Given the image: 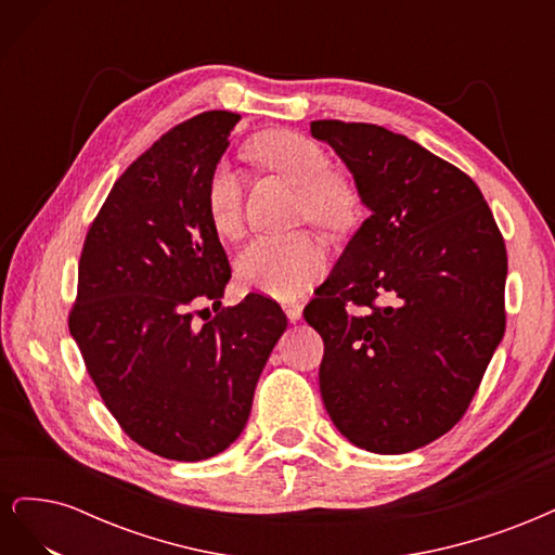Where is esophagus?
I'll return each mask as SVG.
<instances>
[{"label":"esophagus","instance_id":"obj_1","mask_svg":"<svg viewBox=\"0 0 555 555\" xmlns=\"http://www.w3.org/2000/svg\"><path fill=\"white\" fill-rule=\"evenodd\" d=\"M282 308H284V314L289 317V322H298L300 314H304V306H300V304H294V300H292V304H284Z\"/></svg>","mask_w":555,"mask_h":555}]
</instances>
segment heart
<instances>
[{
    "mask_svg": "<svg viewBox=\"0 0 555 555\" xmlns=\"http://www.w3.org/2000/svg\"><path fill=\"white\" fill-rule=\"evenodd\" d=\"M249 153L266 169L300 188L304 212L312 222L340 229L354 217L349 184L331 171V157L304 133L275 129L257 137ZM206 215L222 238H238L243 231V178L229 164H217L206 182ZM326 251L306 231L287 236H259L236 259V275L247 289L275 298H292L308 289L324 273Z\"/></svg>",
    "mask_w": 555,
    "mask_h": 555,
    "instance_id": "obj_1",
    "label": "heart"
}]
</instances>
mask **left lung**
Returning a JSON list of instances; mask_svg holds the SVG:
<instances>
[{"label": "left lung", "instance_id": "left-lung-1", "mask_svg": "<svg viewBox=\"0 0 555 555\" xmlns=\"http://www.w3.org/2000/svg\"><path fill=\"white\" fill-rule=\"evenodd\" d=\"M310 131L371 210L304 310L324 338L319 391L351 444L408 453L456 426L505 335V241L477 184L402 133Z\"/></svg>", "mask_w": 555, "mask_h": 555}]
</instances>
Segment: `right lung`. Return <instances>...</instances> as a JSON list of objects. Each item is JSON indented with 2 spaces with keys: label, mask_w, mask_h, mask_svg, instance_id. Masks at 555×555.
<instances>
[{
  "label": "right lung",
  "mask_w": 555,
  "mask_h": 555,
  "mask_svg": "<svg viewBox=\"0 0 555 555\" xmlns=\"http://www.w3.org/2000/svg\"><path fill=\"white\" fill-rule=\"evenodd\" d=\"M241 115L208 111L173 127L117 178L78 263L69 331L106 408L133 442L204 461L243 433L287 317L247 294L222 306L227 251L206 215V182Z\"/></svg>",
  "instance_id": "obj_1"
}]
</instances>
